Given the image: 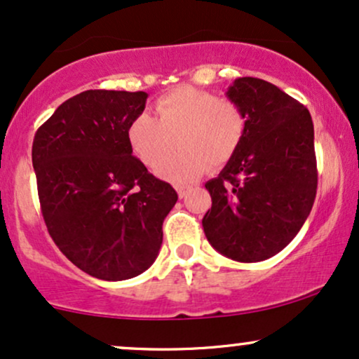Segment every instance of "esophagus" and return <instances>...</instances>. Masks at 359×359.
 <instances>
[{
  "instance_id": "34e87169",
  "label": "esophagus",
  "mask_w": 359,
  "mask_h": 359,
  "mask_svg": "<svg viewBox=\"0 0 359 359\" xmlns=\"http://www.w3.org/2000/svg\"><path fill=\"white\" fill-rule=\"evenodd\" d=\"M189 189H191V187H176V191H178L180 198H187Z\"/></svg>"
}]
</instances>
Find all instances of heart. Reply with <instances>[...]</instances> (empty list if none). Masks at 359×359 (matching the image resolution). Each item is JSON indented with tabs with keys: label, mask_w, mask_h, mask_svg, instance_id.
Masks as SVG:
<instances>
[{
	"label": "heart",
	"mask_w": 359,
	"mask_h": 359,
	"mask_svg": "<svg viewBox=\"0 0 359 359\" xmlns=\"http://www.w3.org/2000/svg\"><path fill=\"white\" fill-rule=\"evenodd\" d=\"M156 117L142 112L130 121L128 141L147 170L183 183L212 168H222L238 153L247 134V116L237 102L196 87H178L156 100Z\"/></svg>",
	"instance_id": "heart-1"
}]
</instances>
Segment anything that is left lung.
I'll return each instance as SVG.
<instances>
[{"mask_svg":"<svg viewBox=\"0 0 359 359\" xmlns=\"http://www.w3.org/2000/svg\"><path fill=\"white\" fill-rule=\"evenodd\" d=\"M226 97L245 112L247 134L220 175L206 181L212 210L201 223L222 255L260 262L289 245L313 208L314 126L304 105L262 79H237Z\"/></svg>","mask_w":359,"mask_h":359,"instance_id":"left-lung-1","label":"left lung"}]
</instances>
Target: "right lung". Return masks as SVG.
<instances>
[{"mask_svg": "<svg viewBox=\"0 0 359 359\" xmlns=\"http://www.w3.org/2000/svg\"><path fill=\"white\" fill-rule=\"evenodd\" d=\"M146 92L86 90L36 130L38 198L50 237L80 271L126 280L153 265L178 195L133 156L128 128Z\"/></svg>", "mask_w": 359, "mask_h": 359, "instance_id": "right-lung-1", "label": "right lung"}]
</instances>
